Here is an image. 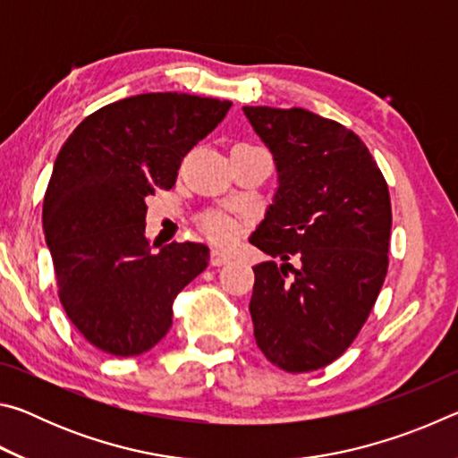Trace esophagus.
Wrapping results in <instances>:
<instances>
[{"label":"esophagus","instance_id":"34e87169","mask_svg":"<svg viewBox=\"0 0 458 458\" xmlns=\"http://www.w3.org/2000/svg\"><path fill=\"white\" fill-rule=\"evenodd\" d=\"M210 262H212V267L228 265V262H230V254L224 252V250H218V248H216V250H212V254H210Z\"/></svg>","mask_w":458,"mask_h":458}]
</instances>
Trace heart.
<instances>
[{
	"label": "heart",
	"mask_w": 458,
	"mask_h": 458,
	"mask_svg": "<svg viewBox=\"0 0 458 458\" xmlns=\"http://www.w3.org/2000/svg\"><path fill=\"white\" fill-rule=\"evenodd\" d=\"M206 236L216 242H230L236 236V222L224 214H210L201 220Z\"/></svg>",
	"instance_id": "1"
}]
</instances>
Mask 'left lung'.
Here are the masks:
<instances>
[{
  "label": "left lung",
  "instance_id": "obj_1",
  "mask_svg": "<svg viewBox=\"0 0 458 458\" xmlns=\"http://www.w3.org/2000/svg\"><path fill=\"white\" fill-rule=\"evenodd\" d=\"M242 111L278 172L250 236L273 257L252 267L254 339L276 368L303 374L335 361L374 309L387 273L390 191L366 143L341 123L297 106Z\"/></svg>",
  "mask_w": 458,
  "mask_h": 458
}]
</instances>
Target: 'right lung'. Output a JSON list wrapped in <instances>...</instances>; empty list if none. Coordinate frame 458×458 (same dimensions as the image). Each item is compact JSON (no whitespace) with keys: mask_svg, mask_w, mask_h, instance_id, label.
<instances>
[{"mask_svg":"<svg viewBox=\"0 0 458 458\" xmlns=\"http://www.w3.org/2000/svg\"><path fill=\"white\" fill-rule=\"evenodd\" d=\"M230 106L147 92L98 108L62 145L44 196L46 244L68 319L100 352H149L172 327L177 293L206 270V244L151 250L145 199L174 188L182 159Z\"/></svg>","mask_w":458,"mask_h":458,"instance_id":"1","label":"right lung"}]
</instances>
